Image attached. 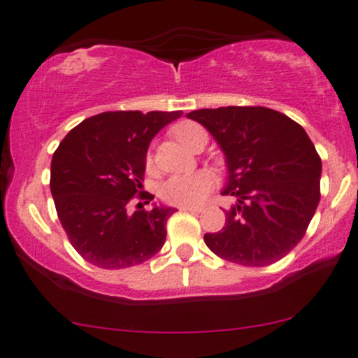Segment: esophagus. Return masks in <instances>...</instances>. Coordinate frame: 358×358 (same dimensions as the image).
Listing matches in <instances>:
<instances>
[{
  "label": "esophagus",
  "mask_w": 358,
  "mask_h": 358,
  "mask_svg": "<svg viewBox=\"0 0 358 358\" xmlns=\"http://www.w3.org/2000/svg\"><path fill=\"white\" fill-rule=\"evenodd\" d=\"M201 206H180V211H189V213H199L201 211Z\"/></svg>",
  "instance_id": "obj_1"
}]
</instances>
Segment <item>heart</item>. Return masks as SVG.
<instances>
[{
    "label": "heart",
    "instance_id": "obj_1",
    "mask_svg": "<svg viewBox=\"0 0 358 358\" xmlns=\"http://www.w3.org/2000/svg\"><path fill=\"white\" fill-rule=\"evenodd\" d=\"M204 129L196 122H180L173 127V136L180 144L185 147H192L194 137ZM147 169L152 166V155L147 154L145 159ZM214 188V176L206 170L194 171L187 175H173L160 187V198L171 206H194L199 204L208 196L209 192Z\"/></svg>",
    "mask_w": 358,
    "mask_h": 358
}]
</instances>
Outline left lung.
I'll use <instances>...</instances> for the list:
<instances>
[{"label":"left lung","mask_w":358,"mask_h":358,"mask_svg":"<svg viewBox=\"0 0 358 358\" xmlns=\"http://www.w3.org/2000/svg\"><path fill=\"white\" fill-rule=\"evenodd\" d=\"M217 141L227 164L226 196L236 204L219 232L204 242L221 259L244 266L271 265L306 234L321 198V157L306 131L264 106L188 113Z\"/></svg>","instance_id":"8db88e82"}]
</instances>
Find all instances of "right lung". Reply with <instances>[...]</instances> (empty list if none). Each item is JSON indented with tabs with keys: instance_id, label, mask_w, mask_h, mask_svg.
Returning <instances> with one entry per match:
<instances>
[{
	"instance_id": "right-lung-1",
	"label": "right lung",
	"mask_w": 358,
	"mask_h": 358,
	"mask_svg": "<svg viewBox=\"0 0 358 358\" xmlns=\"http://www.w3.org/2000/svg\"><path fill=\"white\" fill-rule=\"evenodd\" d=\"M182 111H108L85 119L52 157L50 192L73 249L92 265L119 270L144 264L165 244L175 208L131 213L141 192L150 141Z\"/></svg>"
}]
</instances>
